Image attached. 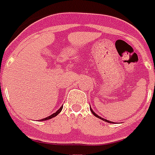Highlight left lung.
Returning a JSON list of instances; mask_svg holds the SVG:
<instances>
[{
  "label": "left lung",
  "mask_w": 155,
  "mask_h": 155,
  "mask_svg": "<svg viewBox=\"0 0 155 155\" xmlns=\"http://www.w3.org/2000/svg\"><path fill=\"white\" fill-rule=\"evenodd\" d=\"M90 109H91V112H92V114H93V115H94L95 117H97L100 118V119H101L102 120H104V121H106V122H108V123H113V122H112V121H110V120H106V119H104V118H102V117H99V116L97 115V113H95V112H93V110H92V108H90Z\"/></svg>",
  "instance_id": "obj_1"
}]
</instances>
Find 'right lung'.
<instances>
[{
    "label": "right lung",
    "instance_id": "obj_1",
    "mask_svg": "<svg viewBox=\"0 0 155 155\" xmlns=\"http://www.w3.org/2000/svg\"><path fill=\"white\" fill-rule=\"evenodd\" d=\"M62 109H63V106H61L60 108H59V109H58V110L56 111L55 113H53V114H51V115H50L49 117H47L43 118V119H42V120H49V119H51V118L54 117H55V116H57V115H58V113H60L61 111H62Z\"/></svg>",
    "mask_w": 155,
    "mask_h": 155
}]
</instances>
